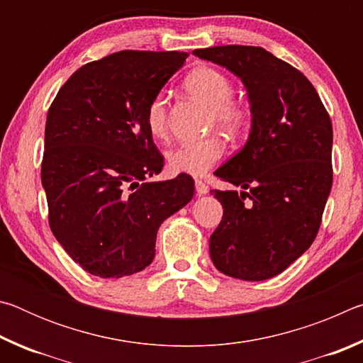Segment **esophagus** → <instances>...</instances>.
<instances>
[{
  "label": "esophagus",
  "mask_w": 363,
  "mask_h": 363,
  "mask_svg": "<svg viewBox=\"0 0 363 363\" xmlns=\"http://www.w3.org/2000/svg\"><path fill=\"white\" fill-rule=\"evenodd\" d=\"M195 190H196V194H199V195H205V194H208V190H210V189H208V186L203 181L196 179L195 181Z\"/></svg>",
  "instance_id": "obj_1"
}]
</instances>
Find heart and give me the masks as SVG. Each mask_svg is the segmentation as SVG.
<instances>
[{
	"instance_id": "1",
	"label": "heart",
	"mask_w": 363,
	"mask_h": 363,
	"mask_svg": "<svg viewBox=\"0 0 363 363\" xmlns=\"http://www.w3.org/2000/svg\"><path fill=\"white\" fill-rule=\"evenodd\" d=\"M184 88L196 101L211 108L210 120L230 134H238L247 126L250 112L242 101L233 99L230 78L213 67H199L184 79ZM145 123L152 136L163 138L167 134V97L155 94L145 108ZM224 143L218 136H208L194 143H184L167 153L171 171L177 174L201 176L214 167L224 155Z\"/></svg>"
}]
</instances>
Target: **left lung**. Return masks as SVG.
I'll list each match as a JSON object with an SVG mask.
<instances>
[{
    "instance_id": "obj_1",
    "label": "left lung",
    "mask_w": 363,
    "mask_h": 363,
    "mask_svg": "<svg viewBox=\"0 0 363 363\" xmlns=\"http://www.w3.org/2000/svg\"><path fill=\"white\" fill-rule=\"evenodd\" d=\"M242 79L251 104L243 149L216 171L237 190H211L224 214L210 237V256L233 279H272L315 240L333 167V126L312 83L257 46L195 49Z\"/></svg>"
}]
</instances>
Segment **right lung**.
<instances>
[{"instance_id":"1","label":"right lung","mask_w":363,"mask_h":363,"mask_svg":"<svg viewBox=\"0 0 363 363\" xmlns=\"http://www.w3.org/2000/svg\"><path fill=\"white\" fill-rule=\"evenodd\" d=\"M187 52L120 51L59 89L46 116L41 182L49 227L73 261L102 279L145 269L158 227L194 196V179L149 182L164 160L145 108Z\"/></svg>"}]
</instances>
